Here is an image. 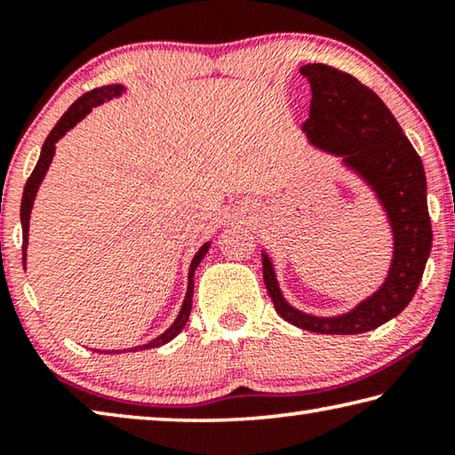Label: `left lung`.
I'll return each instance as SVG.
<instances>
[{
    "mask_svg": "<svg viewBox=\"0 0 455 455\" xmlns=\"http://www.w3.org/2000/svg\"><path fill=\"white\" fill-rule=\"evenodd\" d=\"M311 112L303 124L315 150L339 158L373 192L387 220L394 251L387 275L371 295L349 311L313 315L284 299L273 259L263 255V279L276 313L291 325L321 335H359L397 317L415 295L431 252L427 182L421 158L389 108L351 74L325 64H305Z\"/></svg>",
    "mask_w": 455,
    "mask_h": 455,
    "instance_id": "obj_1",
    "label": "left lung"
}]
</instances>
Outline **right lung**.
<instances>
[{"mask_svg": "<svg viewBox=\"0 0 455 455\" xmlns=\"http://www.w3.org/2000/svg\"><path fill=\"white\" fill-rule=\"evenodd\" d=\"M126 92L124 84H108V86L102 88H94L86 92V94L80 96L76 102L68 108V112L64 114L58 120V124L53 126L52 132L45 138V142L42 146V152H40V160H37V164L34 168L32 176H29L28 182H26V188H24V196H21V209H20V219H21V233H24V244H21V251H24V268H26V251H28V236H29V217H32V209H34V200L37 190H40V184L44 182L45 174H48V168L53 160V154H56V142L60 138H64L66 132H70V130L78 124L80 120H84L92 112V108H96L100 104H104L106 100H112V98H120L122 94ZM211 243L212 241H206L203 246H200L198 252L195 255V259L190 260V267H188V284H187V295H184V301L179 315H176V319L171 327H168L164 333H160L158 337H154L152 341L144 343V345H136V347H130V349H112V351H100V353H126V351H142V349H152V347H160V345H164L168 341H172V339L180 333L187 325V321L190 317V309H192V292H195V273H196V267L200 265V260L204 259L206 252L211 249Z\"/></svg>", "mask_w": 455, "mask_h": 455, "instance_id": "right-lung-1", "label": "right lung"}]
</instances>
